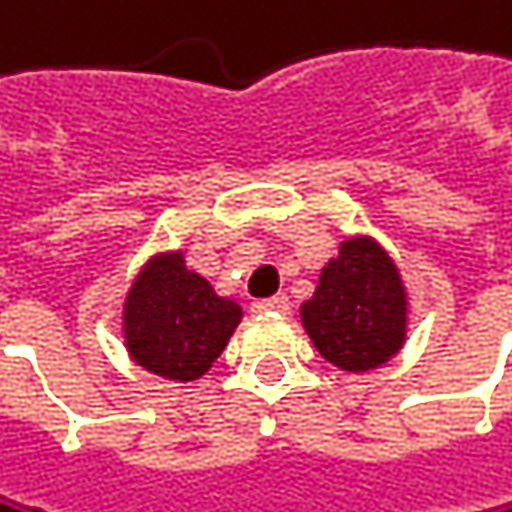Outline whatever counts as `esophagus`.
Segmentation results:
<instances>
[{"label":"esophagus","instance_id":"obj_1","mask_svg":"<svg viewBox=\"0 0 512 512\" xmlns=\"http://www.w3.org/2000/svg\"><path fill=\"white\" fill-rule=\"evenodd\" d=\"M253 314H271V311H287L290 308V299L280 293V296H271V299H256L253 305Z\"/></svg>","mask_w":512,"mask_h":512}]
</instances>
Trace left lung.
Instances as JSON below:
<instances>
[{"label":"left lung","mask_w":512,"mask_h":512,"mask_svg":"<svg viewBox=\"0 0 512 512\" xmlns=\"http://www.w3.org/2000/svg\"><path fill=\"white\" fill-rule=\"evenodd\" d=\"M314 348L348 372L391 360L406 339V293L391 256L369 238L339 247L302 305Z\"/></svg>","instance_id":"obj_1"}]
</instances>
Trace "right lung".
I'll use <instances>...</instances> for the list:
<instances>
[{
	"mask_svg": "<svg viewBox=\"0 0 512 512\" xmlns=\"http://www.w3.org/2000/svg\"><path fill=\"white\" fill-rule=\"evenodd\" d=\"M238 320V302L219 299L180 253H170L149 262L127 293L124 339L143 369L192 381L213 366Z\"/></svg>",
	"mask_w": 512,
	"mask_h": 512,
	"instance_id": "1",
	"label": "right lung"
}]
</instances>
